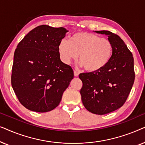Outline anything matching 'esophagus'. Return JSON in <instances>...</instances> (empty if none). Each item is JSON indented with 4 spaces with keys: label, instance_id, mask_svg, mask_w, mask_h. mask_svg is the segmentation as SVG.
Masks as SVG:
<instances>
[{
    "label": "esophagus",
    "instance_id": "esophagus-1",
    "mask_svg": "<svg viewBox=\"0 0 145 145\" xmlns=\"http://www.w3.org/2000/svg\"><path fill=\"white\" fill-rule=\"evenodd\" d=\"M74 76H78L79 75V72H77V71H74Z\"/></svg>",
    "mask_w": 145,
    "mask_h": 145
}]
</instances>
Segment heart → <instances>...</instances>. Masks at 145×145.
Masks as SVG:
<instances>
[{"label":"heart","instance_id":"1","mask_svg":"<svg viewBox=\"0 0 145 145\" xmlns=\"http://www.w3.org/2000/svg\"><path fill=\"white\" fill-rule=\"evenodd\" d=\"M58 53L65 64L78 57L80 67L86 71L96 72L104 69L110 62L113 53V45L107 38L88 32H77L69 37V40L62 39L59 41Z\"/></svg>","mask_w":145,"mask_h":145}]
</instances>
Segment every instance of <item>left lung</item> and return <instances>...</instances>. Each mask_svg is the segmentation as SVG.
Segmentation results:
<instances>
[{
    "label": "left lung",
    "mask_w": 145,
    "mask_h": 145,
    "mask_svg": "<svg viewBox=\"0 0 145 145\" xmlns=\"http://www.w3.org/2000/svg\"><path fill=\"white\" fill-rule=\"evenodd\" d=\"M105 34L112 43L110 62L96 72L81 73V99L85 108L94 114L104 115L121 108L127 98L135 80L134 59L120 36L110 31H94Z\"/></svg>",
    "instance_id": "obj_1"
}]
</instances>
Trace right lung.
I'll list each match as a JSON object with an SVG mask.
<instances>
[{"label": "right lung", "instance_id": "add662e5", "mask_svg": "<svg viewBox=\"0 0 145 145\" xmlns=\"http://www.w3.org/2000/svg\"><path fill=\"white\" fill-rule=\"evenodd\" d=\"M68 30L39 25L18 43L14 55L12 86L20 102L36 112L53 110L74 78L72 68L61 61L58 44Z\"/></svg>", "mask_w": 145, "mask_h": 145}]
</instances>
